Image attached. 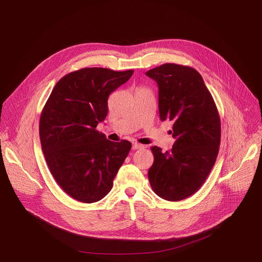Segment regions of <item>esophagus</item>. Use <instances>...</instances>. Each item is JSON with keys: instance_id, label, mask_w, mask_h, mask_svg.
Returning <instances> with one entry per match:
<instances>
[{"instance_id": "obj_1", "label": "esophagus", "mask_w": 262, "mask_h": 262, "mask_svg": "<svg viewBox=\"0 0 262 262\" xmlns=\"http://www.w3.org/2000/svg\"><path fill=\"white\" fill-rule=\"evenodd\" d=\"M133 148L134 149H143L144 148V145L140 144V143H137V142H134L133 143Z\"/></svg>"}]
</instances>
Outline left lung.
I'll list each match as a JSON object with an SVG mask.
<instances>
[{"mask_svg":"<svg viewBox=\"0 0 262 262\" xmlns=\"http://www.w3.org/2000/svg\"><path fill=\"white\" fill-rule=\"evenodd\" d=\"M146 76L159 85L162 121L173 122L171 150L152 146L155 162L148 170L154 192L168 201L195 194L209 175L221 143V120L201 74L190 66L166 63Z\"/></svg>","mask_w":262,"mask_h":262,"instance_id":"1","label":"left lung"}]
</instances>
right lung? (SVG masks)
<instances>
[{
    "label": "right lung",
    "instance_id": "1",
    "mask_svg": "<svg viewBox=\"0 0 262 262\" xmlns=\"http://www.w3.org/2000/svg\"><path fill=\"white\" fill-rule=\"evenodd\" d=\"M134 70L91 67L72 71L54 87L40 116L39 136L49 169L61 189L84 203L101 200L113 186L132 143L112 142L96 130L107 97Z\"/></svg>",
    "mask_w": 262,
    "mask_h": 262
}]
</instances>
